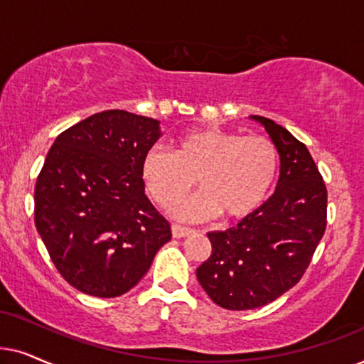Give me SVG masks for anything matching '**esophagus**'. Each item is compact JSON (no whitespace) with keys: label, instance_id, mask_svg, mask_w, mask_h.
Returning a JSON list of instances; mask_svg holds the SVG:
<instances>
[{"label":"esophagus","instance_id":"esophagus-1","mask_svg":"<svg viewBox=\"0 0 364 364\" xmlns=\"http://www.w3.org/2000/svg\"><path fill=\"white\" fill-rule=\"evenodd\" d=\"M171 232H173V238H185V236H190L191 232H195V230L181 226V225H171Z\"/></svg>","mask_w":364,"mask_h":364}]
</instances>
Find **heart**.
Wrapping results in <instances>:
<instances>
[{"instance_id": "1", "label": "heart", "mask_w": 364, "mask_h": 364, "mask_svg": "<svg viewBox=\"0 0 364 364\" xmlns=\"http://www.w3.org/2000/svg\"><path fill=\"white\" fill-rule=\"evenodd\" d=\"M141 178L154 201L168 208L195 186L201 193L173 208L181 220H205L221 213L241 220L261 206L279 171V151L269 138L243 136L220 128L183 133L176 151L153 144L143 154Z\"/></svg>"}]
</instances>
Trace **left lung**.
<instances>
[{
    "mask_svg": "<svg viewBox=\"0 0 364 364\" xmlns=\"http://www.w3.org/2000/svg\"><path fill=\"white\" fill-rule=\"evenodd\" d=\"M251 118L279 151L276 191L236 226L208 232L211 256L196 269L208 296L232 311L264 306L291 289L326 230L328 191L308 148L273 119Z\"/></svg>",
    "mask_w": 364,
    "mask_h": 364,
    "instance_id": "left-lung-1",
    "label": "left lung"
}]
</instances>
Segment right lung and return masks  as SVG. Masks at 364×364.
I'll use <instances>...</instances> for the list:
<instances>
[{
    "label": "right lung",
    "mask_w": 364,
    "mask_h": 364,
    "mask_svg": "<svg viewBox=\"0 0 364 364\" xmlns=\"http://www.w3.org/2000/svg\"><path fill=\"white\" fill-rule=\"evenodd\" d=\"M159 121L108 109L55 139L35 186V225L56 269L96 298L128 293L171 240L144 195L141 159Z\"/></svg>",
    "instance_id": "add662e5"
}]
</instances>
